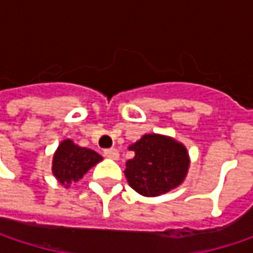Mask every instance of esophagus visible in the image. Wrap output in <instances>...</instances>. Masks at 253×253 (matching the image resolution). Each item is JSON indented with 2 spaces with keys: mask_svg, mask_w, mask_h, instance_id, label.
<instances>
[{
  "mask_svg": "<svg viewBox=\"0 0 253 253\" xmlns=\"http://www.w3.org/2000/svg\"><path fill=\"white\" fill-rule=\"evenodd\" d=\"M104 155H105L107 158H110V160H119V158H120L119 151H117V149H114V148H111V149H105V151H104Z\"/></svg>",
  "mask_w": 253,
  "mask_h": 253,
  "instance_id": "obj_1",
  "label": "esophagus"
}]
</instances>
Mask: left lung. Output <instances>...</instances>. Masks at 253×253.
Listing matches in <instances>:
<instances>
[{
  "mask_svg": "<svg viewBox=\"0 0 253 253\" xmlns=\"http://www.w3.org/2000/svg\"><path fill=\"white\" fill-rule=\"evenodd\" d=\"M128 149L134 157L126 163L125 174L130 187L142 196L164 195L178 187L187 176L189 152L171 136L148 133Z\"/></svg>",
  "mask_w": 253,
  "mask_h": 253,
  "instance_id": "1",
  "label": "left lung"
}]
</instances>
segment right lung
<instances>
[{
  "instance_id": "obj_1",
  "label": "right lung",
  "mask_w": 253,
  "mask_h": 253,
  "mask_svg": "<svg viewBox=\"0 0 253 253\" xmlns=\"http://www.w3.org/2000/svg\"><path fill=\"white\" fill-rule=\"evenodd\" d=\"M102 157L87 148L79 146L72 139H64L52 158V174L60 184L70 187L84 176Z\"/></svg>"
}]
</instances>
